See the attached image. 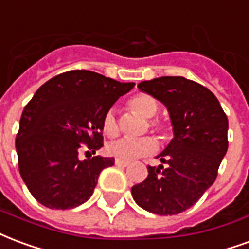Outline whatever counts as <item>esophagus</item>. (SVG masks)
I'll list each match as a JSON object with an SVG mask.
<instances>
[{"label": "esophagus", "instance_id": "34e87169", "mask_svg": "<svg viewBox=\"0 0 249 249\" xmlns=\"http://www.w3.org/2000/svg\"><path fill=\"white\" fill-rule=\"evenodd\" d=\"M115 163L117 165V166H123V167L128 166V165H129V162L128 161H123V160H119V158H116Z\"/></svg>", "mask_w": 249, "mask_h": 249}]
</instances>
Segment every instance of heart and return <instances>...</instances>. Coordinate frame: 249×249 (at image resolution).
I'll return each instance as SVG.
<instances>
[{"mask_svg":"<svg viewBox=\"0 0 249 249\" xmlns=\"http://www.w3.org/2000/svg\"><path fill=\"white\" fill-rule=\"evenodd\" d=\"M128 107L134 113H137L146 120V124L143 125V132L150 129L157 134L162 141L170 139V128L162 120L153 119L158 112V103L153 96L148 93H139L134 95L128 101ZM101 130L107 137L113 139L120 132L117 120L115 117L113 110H108L101 121ZM107 153L112 157L119 158L123 161H130L137 157H142L150 154L157 149V141L152 136H145L141 139H119L112 141L107 145Z\"/></svg>","mask_w":249,"mask_h":249,"instance_id":"heart-1","label":"heart"}]
</instances>
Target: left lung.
<instances>
[{
  "label": "left lung",
  "instance_id": "left-lung-1",
  "mask_svg": "<svg viewBox=\"0 0 249 249\" xmlns=\"http://www.w3.org/2000/svg\"><path fill=\"white\" fill-rule=\"evenodd\" d=\"M166 106L174 139L158 156L162 165L148 166L146 179L132 187L136 203L157 215H176L202 198L218 176L228 149V119L209 88L183 76L141 82Z\"/></svg>",
  "mask_w": 249,
  "mask_h": 249
}]
</instances>
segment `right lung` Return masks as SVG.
Instances as JSON below:
<instances>
[{
	"mask_svg": "<svg viewBox=\"0 0 249 249\" xmlns=\"http://www.w3.org/2000/svg\"><path fill=\"white\" fill-rule=\"evenodd\" d=\"M133 86L73 70L36 92L22 112L16 149L22 179L40 204L68 210L89 199L101 170L115 158L80 161L79 152L96 153L103 146V117Z\"/></svg>",
	"mask_w": 249,
	"mask_h": 249,
	"instance_id": "obj_1",
	"label": "right lung"
}]
</instances>
